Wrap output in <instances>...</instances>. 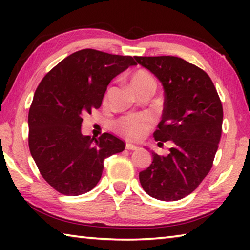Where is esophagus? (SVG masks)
Listing matches in <instances>:
<instances>
[{
	"instance_id": "esophagus-1",
	"label": "esophagus",
	"mask_w": 250,
	"mask_h": 250,
	"mask_svg": "<svg viewBox=\"0 0 250 250\" xmlns=\"http://www.w3.org/2000/svg\"><path fill=\"white\" fill-rule=\"evenodd\" d=\"M125 149H126V150H132V151H135V150H138L139 147H138V146H135L134 145H131V143H126V145H125Z\"/></svg>"
}]
</instances>
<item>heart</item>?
<instances>
[{
    "instance_id": "b5f03b06",
    "label": "heart",
    "mask_w": 250,
    "mask_h": 250,
    "mask_svg": "<svg viewBox=\"0 0 250 250\" xmlns=\"http://www.w3.org/2000/svg\"><path fill=\"white\" fill-rule=\"evenodd\" d=\"M130 84L135 94L145 89H155V80L153 76L146 70H138L131 76ZM152 119L146 113L130 115L120 118L116 122L115 128L118 133L130 140H138L151 128Z\"/></svg>"
}]
</instances>
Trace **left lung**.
<instances>
[{
	"mask_svg": "<svg viewBox=\"0 0 250 250\" xmlns=\"http://www.w3.org/2000/svg\"><path fill=\"white\" fill-rule=\"evenodd\" d=\"M138 64L162 83V120L153 133L158 145L172 141L167 156L151 151L152 163L139 173L150 196L179 201L196 189L208 174L222 135L223 105L204 70L175 56L139 57Z\"/></svg>",
	"mask_w": 250,
	"mask_h": 250,
	"instance_id": "left-lung-1",
	"label": "left lung"
}]
</instances>
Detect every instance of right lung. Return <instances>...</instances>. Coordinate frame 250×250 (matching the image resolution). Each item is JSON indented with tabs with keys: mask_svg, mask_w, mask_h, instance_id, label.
Masks as SVG:
<instances>
[{
	"mask_svg": "<svg viewBox=\"0 0 250 250\" xmlns=\"http://www.w3.org/2000/svg\"><path fill=\"white\" fill-rule=\"evenodd\" d=\"M131 56L82 49L59 62L37 87L28 112L29 151L44 180L64 195L91 191L104 161L125 143L113 134H82L83 117L100 108L110 82L130 66Z\"/></svg>",
	"mask_w": 250,
	"mask_h": 250,
	"instance_id": "1",
	"label": "right lung"
}]
</instances>
